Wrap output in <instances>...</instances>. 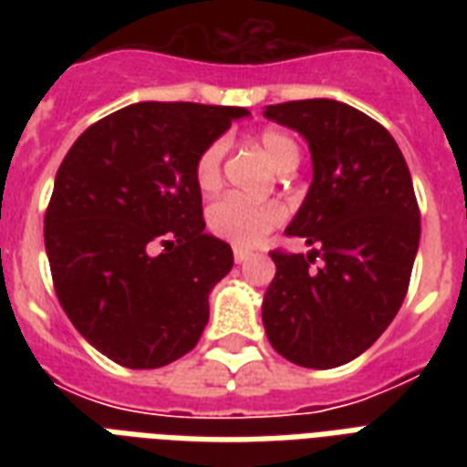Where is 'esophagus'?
Returning <instances> with one entry per match:
<instances>
[{
    "instance_id": "esophagus-1",
    "label": "esophagus",
    "mask_w": 467,
    "mask_h": 467,
    "mask_svg": "<svg viewBox=\"0 0 467 467\" xmlns=\"http://www.w3.org/2000/svg\"><path fill=\"white\" fill-rule=\"evenodd\" d=\"M249 259H252V252H247V249H234V262L244 264Z\"/></svg>"
}]
</instances>
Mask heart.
Masks as SVG:
<instances>
[{"mask_svg":"<svg viewBox=\"0 0 467 467\" xmlns=\"http://www.w3.org/2000/svg\"><path fill=\"white\" fill-rule=\"evenodd\" d=\"M259 148L278 171H293L300 161V148L296 138L278 128H266L256 135ZM193 179L203 193H213L223 183V145L213 142L198 155L193 164ZM284 223V208L276 201H247L240 196L220 198L208 208V230L218 240H225L234 247L249 249L262 242L266 233Z\"/></svg>","mask_w":467,"mask_h":467,"instance_id":"obj_1","label":"heart"}]
</instances>
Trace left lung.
I'll return each mask as SVG.
<instances>
[{
    "instance_id": "left-lung-1",
    "label": "left lung",
    "mask_w": 467,
    "mask_h": 467,
    "mask_svg": "<svg viewBox=\"0 0 467 467\" xmlns=\"http://www.w3.org/2000/svg\"><path fill=\"white\" fill-rule=\"evenodd\" d=\"M264 116L306 138L315 169L285 230L315 249L269 252L266 337L291 363L337 368L388 329L407 296L421 230L412 176L392 135L354 106L306 99Z\"/></svg>"
}]
</instances>
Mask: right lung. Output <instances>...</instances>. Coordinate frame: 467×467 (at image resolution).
Listing matches in <instances>:
<instances>
[{
	"label": "right lung",
	"mask_w": 467,
	"mask_h": 467,
	"mask_svg": "<svg viewBox=\"0 0 467 467\" xmlns=\"http://www.w3.org/2000/svg\"><path fill=\"white\" fill-rule=\"evenodd\" d=\"M244 109L140 101L97 120L62 160L46 252L62 310L126 368H161L196 347L208 293L233 249L205 234L198 155Z\"/></svg>",
	"instance_id": "1"
}]
</instances>
